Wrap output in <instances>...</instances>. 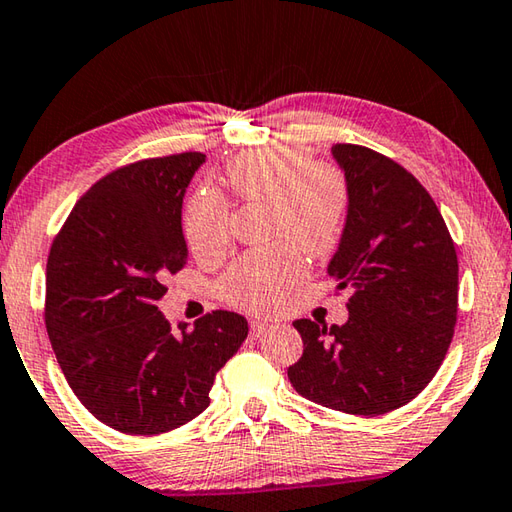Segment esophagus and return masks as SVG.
Returning <instances> with one entry per match:
<instances>
[{
	"mask_svg": "<svg viewBox=\"0 0 512 512\" xmlns=\"http://www.w3.org/2000/svg\"><path fill=\"white\" fill-rule=\"evenodd\" d=\"M267 330H272V324H267V321H251V333H254L256 337L265 335Z\"/></svg>",
	"mask_w": 512,
	"mask_h": 512,
	"instance_id": "1",
	"label": "esophagus"
}]
</instances>
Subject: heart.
<instances>
[{
  "label": "heart",
  "mask_w": 512,
  "mask_h": 512,
  "mask_svg": "<svg viewBox=\"0 0 512 512\" xmlns=\"http://www.w3.org/2000/svg\"><path fill=\"white\" fill-rule=\"evenodd\" d=\"M227 182L242 204L265 202V236L272 245L251 249L220 276L215 292L233 308L276 312L308 274V254L330 256L342 242L351 191L342 168L312 159L297 143L245 152L229 161ZM184 238L195 256H220L229 245V204L218 191L188 197Z\"/></svg>",
  "instance_id": "b5f03b06"
}]
</instances>
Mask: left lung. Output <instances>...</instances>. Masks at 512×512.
Masks as SVG:
<instances>
[{"mask_svg": "<svg viewBox=\"0 0 512 512\" xmlns=\"http://www.w3.org/2000/svg\"><path fill=\"white\" fill-rule=\"evenodd\" d=\"M333 155L351 204L328 272L351 290L348 321H294L303 355L288 378L317 405L380 416L441 369L459 312V261L436 202L407 168L357 143H335Z\"/></svg>", "mask_w": 512, "mask_h": 512, "instance_id": "8db88e82", "label": "left lung"}]
</instances>
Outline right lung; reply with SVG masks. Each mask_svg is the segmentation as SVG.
Here are the masks:
<instances>
[{
    "label": "right lung",
    "instance_id": "add662e5",
    "mask_svg": "<svg viewBox=\"0 0 512 512\" xmlns=\"http://www.w3.org/2000/svg\"><path fill=\"white\" fill-rule=\"evenodd\" d=\"M202 152L139 159L80 197L47 258L44 324L87 411L116 432L155 436L209 407L215 373L247 339V319L211 310L170 328L155 303L188 263L182 200Z\"/></svg>",
    "mask_w": 512,
    "mask_h": 512
}]
</instances>
